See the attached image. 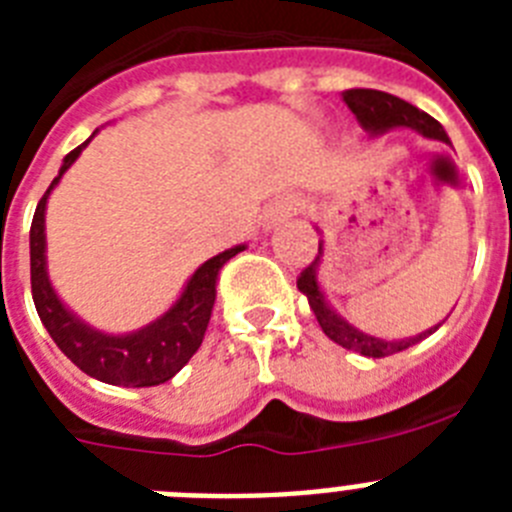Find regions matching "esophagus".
Masks as SVG:
<instances>
[{
  "label": "esophagus",
  "mask_w": 512,
  "mask_h": 512,
  "mask_svg": "<svg viewBox=\"0 0 512 512\" xmlns=\"http://www.w3.org/2000/svg\"><path fill=\"white\" fill-rule=\"evenodd\" d=\"M295 210H297V207H295V202H292V200H277L274 205L269 207V210H266L264 225H266V228H274L277 223L287 220V217L292 215Z\"/></svg>",
  "instance_id": "34e87169"
}]
</instances>
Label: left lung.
Returning a JSON list of instances; mask_svg holds the SVG:
<instances>
[{
  "mask_svg": "<svg viewBox=\"0 0 512 512\" xmlns=\"http://www.w3.org/2000/svg\"><path fill=\"white\" fill-rule=\"evenodd\" d=\"M343 102L348 104V110L354 112L356 120L361 122V128L369 130V133L374 135H382L392 128H413L418 130L420 135H425V138L449 143V135L441 128V122L433 120L428 112L418 110L415 104L395 97V94L379 92V89H346V92H343ZM320 253H323V246L318 248L315 261H312L310 266H305L300 277H297V289L307 297L312 312H315V318H318L320 328H323V333L330 341H336L338 346L348 348V351L369 356V359H384V356L400 354L405 348L415 346V343H420L423 338L431 336V333H436L441 323H438L436 328L420 333V336L402 338V341H384V338L366 336V333L356 330L354 325H348L341 315H336V310H330L323 292H320L318 277H315Z\"/></svg>",
  "mask_w": 512,
  "mask_h": 512,
  "instance_id": "1",
  "label": "left lung"
}]
</instances>
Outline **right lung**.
<instances>
[{"label": "right lung", "mask_w": 512, "mask_h": 512, "mask_svg": "<svg viewBox=\"0 0 512 512\" xmlns=\"http://www.w3.org/2000/svg\"><path fill=\"white\" fill-rule=\"evenodd\" d=\"M84 146L74 148L63 158L61 171L35 207L33 225H30V287H33L35 310L56 346L89 377L117 384V387L164 384L202 346L217 297V274L235 253L243 251V246L228 248L205 261L192 274L176 305L156 323L135 330L130 336H107V333H99V330L84 325L63 307L48 282V274H45V202H48L51 189L61 182L63 171L74 164Z\"/></svg>", "instance_id": "obj_1"}]
</instances>
